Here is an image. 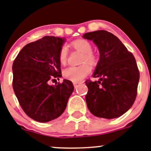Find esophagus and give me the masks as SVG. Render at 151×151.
Here are the masks:
<instances>
[{
  "label": "esophagus",
  "instance_id": "34e87169",
  "mask_svg": "<svg viewBox=\"0 0 151 151\" xmlns=\"http://www.w3.org/2000/svg\"><path fill=\"white\" fill-rule=\"evenodd\" d=\"M81 83H80V82H74V83H73V84H74V86L75 88H77V86H78L79 84H81Z\"/></svg>",
  "mask_w": 151,
  "mask_h": 151
}]
</instances>
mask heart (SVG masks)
<instances>
[{"instance_id":"1","label":"heart","mask_w":151,"mask_h":151,"mask_svg":"<svg viewBox=\"0 0 151 151\" xmlns=\"http://www.w3.org/2000/svg\"><path fill=\"white\" fill-rule=\"evenodd\" d=\"M71 45L75 50H78L83 56L82 58V63H85L77 67H69L63 71L64 77L72 82H81L91 72L89 65H94L96 62V58L92 52V47L91 43L85 39H78L71 43ZM59 62L62 65H65L67 62L68 50L65 47H62L60 50L59 55ZM86 62V63L85 62Z\"/></svg>"}]
</instances>
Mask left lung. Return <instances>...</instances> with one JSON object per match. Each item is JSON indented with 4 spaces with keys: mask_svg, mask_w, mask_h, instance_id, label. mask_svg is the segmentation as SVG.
Returning a JSON list of instances; mask_svg holds the SVG:
<instances>
[{
    "mask_svg": "<svg viewBox=\"0 0 151 151\" xmlns=\"http://www.w3.org/2000/svg\"><path fill=\"white\" fill-rule=\"evenodd\" d=\"M83 38L98 47L100 59L93 74L98 81H86V101L94 116L114 119L123 115L135 101L139 70L132 53L118 37L104 30L89 32Z\"/></svg>",
    "mask_w": 151,
    "mask_h": 151,
    "instance_id": "1",
    "label": "left lung"
}]
</instances>
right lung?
Returning <instances> with one entry per match:
<instances>
[{
    "instance_id": "add662e5",
    "label": "right lung",
    "mask_w": 151,
    "mask_h": 151,
    "mask_svg": "<svg viewBox=\"0 0 151 151\" xmlns=\"http://www.w3.org/2000/svg\"><path fill=\"white\" fill-rule=\"evenodd\" d=\"M65 38L45 36L23 47L13 64V88L24 112L40 123L60 116L74 91L71 81L49 84L62 77L59 55Z\"/></svg>"
}]
</instances>
